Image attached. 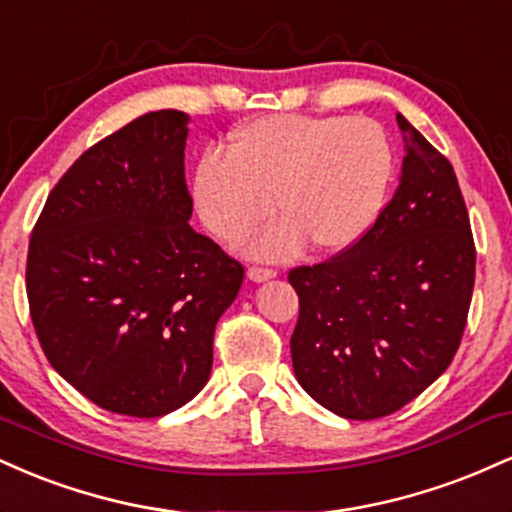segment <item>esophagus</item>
Returning a JSON list of instances; mask_svg holds the SVG:
<instances>
[{"label": "esophagus", "instance_id": "1", "mask_svg": "<svg viewBox=\"0 0 512 512\" xmlns=\"http://www.w3.org/2000/svg\"><path fill=\"white\" fill-rule=\"evenodd\" d=\"M246 275H249V278L254 282H263V280L275 278L278 273H275L273 268H266V266H251L249 270H246Z\"/></svg>", "mask_w": 512, "mask_h": 512}]
</instances>
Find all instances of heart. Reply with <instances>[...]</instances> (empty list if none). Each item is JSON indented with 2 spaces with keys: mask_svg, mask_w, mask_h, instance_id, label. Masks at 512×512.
I'll return each mask as SVG.
<instances>
[{
  "mask_svg": "<svg viewBox=\"0 0 512 512\" xmlns=\"http://www.w3.org/2000/svg\"><path fill=\"white\" fill-rule=\"evenodd\" d=\"M393 170V146L376 119L282 112L234 131L227 155H203L191 194L206 230L225 244L275 208L282 220L249 242L256 256H290L304 242L342 251L374 225Z\"/></svg>",
  "mask_w": 512,
  "mask_h": 512,
  "instance_id": "1",
  "label": "heart"
}]
</instances>
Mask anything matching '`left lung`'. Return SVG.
Wrapping results in <instances>:
<instances>
[{
	"label": "left lung",
	"instance_id": "8db88e82",
	"mask_svg": "<svg viewBox=\"0 0 512 512\" xmlns=\"http://www.w3.org/2000/svg\"><path fill=\"white\" fill-rule=\"evenodd\" d=\"M400 186L352 246L287 280L299 297L294 376L326 410L369 422L398 412L453 362L477 249L453 165L398 114Z\"/></svg>",
	"mask_w": 512,
	"mask_h": 512
}]
</instances>
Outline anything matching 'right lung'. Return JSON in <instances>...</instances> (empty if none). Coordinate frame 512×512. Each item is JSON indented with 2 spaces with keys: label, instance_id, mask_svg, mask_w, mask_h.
<instances>
[{
  "label": "right lung",
  "instance_id": "obj_1",
  "mask_svg": "<svg viewBox=\"0 0 512 512\" xmlns=\"http://www.w3.org/2000/svg\"><path fill=\"white\" fill-rule=\"evenodd\" d=\"M186 117L141 114L93 143L47 196L26 292L42 352L107 412L162 417L206 386L244 266L191 230Z\"/></svg>",
  "mask_w": 512,
  "mask_h": 512
}]
</instances>
